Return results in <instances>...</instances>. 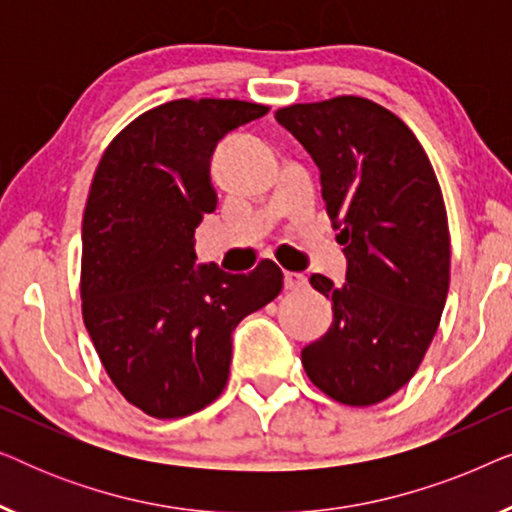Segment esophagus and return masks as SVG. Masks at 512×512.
Here are the masks:
<instances>
[{"label":"esophagus","instance_id":"obj_1","mask_svg":"<svg viewBox=\"0 0 512 512\" xmlns=\"http://www.w3.org/2000/svg\"><path fill=\"white\" fill-rule=\"evenodd\" d=\"M305 284H307V277L303 275V272H284V289L298 291V289H303Z\"/></svg>","mask_w":512,"mask_h":512}]
</instances>
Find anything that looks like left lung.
<instances>
[{"label":"left lung","mask_w":512,"mask_h":512,"mask_svg":"<svg viewBox=\"0 0 512 512\" xmlns=\"http://www.w3.org/2000/svg\"><path fill=\"white\" fill-rule=\"evenodd\" d=\"M310 153L326 214L340 226L345 284L312 275L333 324L303 349L310 380L345 405H373L410 382L443 314L450 230L438 179L401 118L363 97L279 109Z\"/></svg>","instance_id":"obj_1"}]
</instances>
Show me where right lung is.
I'll list each match as a JSON object with an SVG mask.
<instances>
[{
    "label": "right lung",
    "mask_w": 512,
    "mask_h": 512,
    "mask_svg": "<svg viewBox=\"0 0 512 512\" xmlns=\"http://www.w3.org/2000/svg\"><path fill=\"white\" fill-rule=\"evenodd\" d=\"M268 107L174 100L132 121L97 165L83 214V324L116 389L146 415L174 419L228 382L233 331L282 291V270L249 275L195 263V228L216 209V142Z\"/></svg>",
    "instance_id": "add662e5"
}]
</instances>
